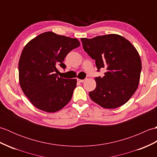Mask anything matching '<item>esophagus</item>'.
<instances>
[{
    "label": "esophagus",
    "mask_w": 157,
    "mask_h": 157,
    "mask_svg": "<svg viewBox=\"0 0 157 157\" xmlns=\"http://www.w3.org/2000/svg\"><path fill=\"white\" fill-rule=\"evenodd\" d=\"M77 80H78V82L82 83V82H84L85 79H79V78H78V79H77Z\"/></svg>",
    "instance_id": "34e87169"
}]
</instances>
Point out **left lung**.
I'll use <instances>...</instances> for the list:
<instances>
[{
    "instance_id": "8db88e82",
    "label": "left lung",
    "mask_w": 157,
    "mask_h": 157,
    "mask_svg": "<svg viewBox=\"0 0 157 157\" xmlns=\"http://www.w3.org/2000/svg\"><path fill=\"white\" fill-rule=\"evenodd\" d=\"M84 51L95 60L105 75L95 78L96 87L90 92L93 101L105 109H115L128 102L137 90L142 69L140 56L128 40L111 34L81 38Z\"/></svg>"
}]
</instances>
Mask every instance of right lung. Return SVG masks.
Masks as SVG:
<instances>
[{"label":"right lung","mask_w":157,"mask_h":157,"mask_svg":"<svg viewBox=\"0 0 157 157\" xmlns=\"http://www.w3.org/2000/svg\"><path fill=\"white\" fill-rule=\"evenodd\" d=\"M79 45L77 38L46 32L24 46L19 61V85L36 108L55 113L71 101L77 79H64L55 73L58 65L65 68V56Z\"/></svg>","instance_id":"obj_1"}]
</instances>
